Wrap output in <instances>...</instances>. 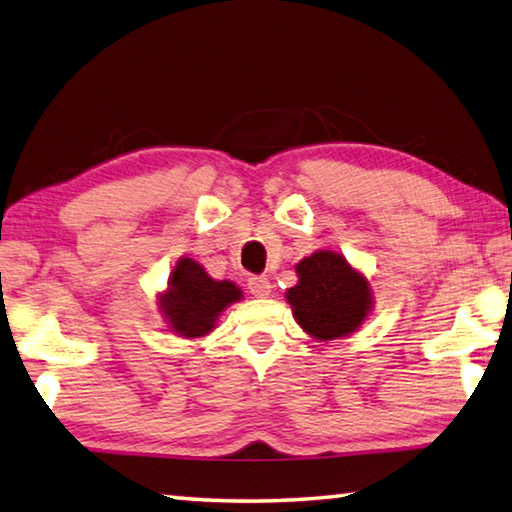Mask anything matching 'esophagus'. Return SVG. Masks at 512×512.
Returning <instances> with one entry per match:
<instances>
[{
  "instance_id": "obj_1",
  "label": "esophagus",
  "mask_w": 512,
  "mask_h": 512,
  "mask_svg": "<svg viewBox=\"0 0 512 512\" xmlns=\"http://www.w3.org/2000/svg\"><path fill=\"white\" fill-rule=\"evenodd\" d=\"M247 289L252 296L265 298V296H269V292H272V283H269L265 276H252L247 281Z\"/></svg>"
}]
</instances>
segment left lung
<instances>
[{"label":"left lung","instance_id":"8db88e82","mask_svg":"<svg viewBox=\"0 0 512 512\" xmlns=\"http://www.w3.org/2000/svg\"><path fill=\"white\" fill-rule=\"evenodd\" d=\"M298 285L287 292L298 325L318 341L352 334L370 312L365 278L334 252H316L296 265Z\"/></svg>","mask_w":512,"mask_h":512}]
</instances>
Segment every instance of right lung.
Here are the masks:
<instances>
[{
    "label": "right lung",
    "mask_w": 512,
    "mask_h": 512,
    "mask_svg": "<svg viewBox=\"0 0 512 512\" xmlns=\"http://www.w3.org/2000/svg\"><path fill=\"white\" fill-rule=\"evenodd\" d=\"M243 292L229 281H214L191 258H182L171 272L169 289L162 296V312L173 332L180 336H202L214 330L218 314L240 301Z\"/></svg>",
    "instance_id": "right-lung-1"
}]
</instances>
